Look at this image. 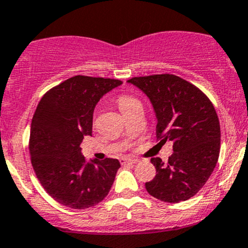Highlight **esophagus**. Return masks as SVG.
I'll use <instances>...</instances> for the list:
<instances>
[{
	"instance_id": "1",
	"label": "esophagus",
	"mask_w": 248,
	"mask_h": 248,
	"mask_svg": "<svg viewBox=\"0 0 248 248\" xmlns=\"http://www.w3.org/2000/svg\"><path fill=\"white\" fill-rule=\"evenodd\" d=\"M120 163L122 165H126V164H136L139 163V159H135V158H121Z\"/></svg>"
}]
</instances>
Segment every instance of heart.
Listing matches in <instances>:
<instances>
[{
    "label": "heart",
    "mask_w": 248,
    "mask_h": 248,
    "mask_svg": "<svg viewBox=\"0 0 248 248\" xmlns=\"http://www.w3.org/2000/svg\"><path fill=\"white\" fill-rule=\"evenodd\" d=\"M116 104H118L119 108L122 112V114H126L127 112H129L130 109L134 108V107L137 105H141V101L136 99L135 97H132V95H120L116 100Z\"/></svg>",
    "instance_id": "1"
}]
</instances>
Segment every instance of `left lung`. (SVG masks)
Listing matches in <instances>:
<instances>
[{"label": "left lung", "instance_id": "1", "mask_svg": "<svg viewBox=\"0 0 248 248\" xmlns=\"http://www.w3.org/2000/svg\"><path fill=\"white\" fill-rule=\"evenodd\" d=\"M128 83L150 99L157 139L173 141L168 163L151 158L156 175L145 188L160 201H186L204 186L218 160L220 127L215 107L195 85L171 74L133 77Z\"/></svg>", "mask_w": 248, "mask_h": 248}]
</instances>
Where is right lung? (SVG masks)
Returning <instances> with one entry per match:
<instances>
[{
  "mask_svg": "<svg viewBox=\"0 0 248 248\" xmlns=\"http://www.w3.org/2000/svg\"><path fill=\"white\" fill-rule=\"evenodd\" d=\"M119 79L74 76L47 91L39 101L30 132V155L41 186L59 203L86 209L103 201L120 169L118 159L86 162L80 153L92 135L94 107Z\"/></svg>",
  "mask_w": 248,
  "mask_h": 248,
  "instance_id": "right-lung-1",
  "label": "right lung"
}]
</instances>
